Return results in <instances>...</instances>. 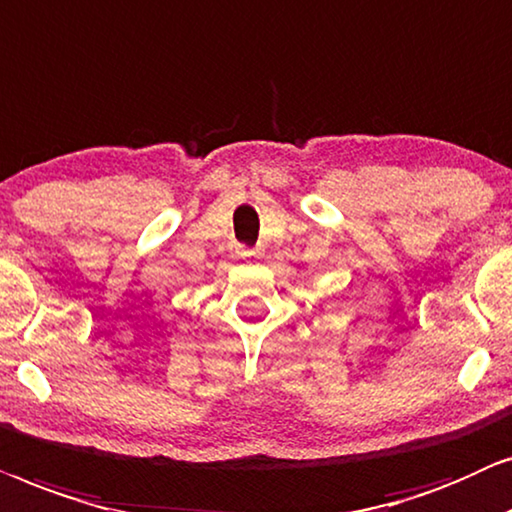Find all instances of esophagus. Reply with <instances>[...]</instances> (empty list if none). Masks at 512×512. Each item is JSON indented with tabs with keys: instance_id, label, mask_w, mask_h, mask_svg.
Listing matches in <instances>:
<instances>
[{
	"instance_id": "34e87169",
	"label": "esophagus",
	"mask_w": 512,
	"mask_h": 512,
	"mask_svg": "<svg viewBox=\"0 0 512 512\" xmlns=\"http://www.w3.org/2000/svg\"><path fill=\"white\" fill-rule=\"evenodd\" d=\"M241 255L243 257H260V252H257V250H243Z\"/></svg>"
}]
</instances>
